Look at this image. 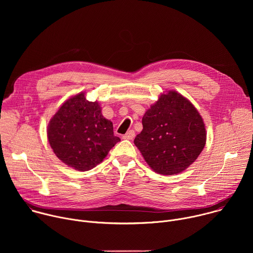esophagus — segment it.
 Masks as SVG:
<instances>
[{"instance_id": "1", "label": "esophagus", "mask_w": 253, "mask_h": 253, "mask_svg": "<svg viewBox=\"0 0 253 253\" xmlns=\"http://www.w3.org/2000/svg\"><path fill=\"white\" fill-rule=\"evenodd\" d=\"M135 136V132L134 130H129L125 135H123V139H126V140H132Z\"/></svg>"}]
</instances>
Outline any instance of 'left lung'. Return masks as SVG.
<instances>
[{
    "label": "left lung",
    "mask_w": 253,
    "mask_h": 253,
    "mask_svg": "<svg viewBox=\"0 0 253 253\" xmlns=\"http://www.w3.org/2000/svg\"><path fill=\"white\" fill-rule=\"evenodd\" d=\"M142 125L134 144L158 174L184 171L205 146L202 117L188 99L174 90L162 94L151 105L142 118Z\"/></svg>",
    "instance_id": "1"
}]
</instances>
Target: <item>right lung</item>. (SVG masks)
<instances>
[{"label":"right lung","instance_id":"1","mask_svg":"<svg viewBox=\"0 0 253 253\" xmlns=\"http://www.w3.org/2000/svg\"><path fill=\"white\" fill-rule=\"evenodd\" d=\"M47 136L56 156L79 171L97 166L120 141L99 103L88 101L84 92L63 103L50 120Z\"/></svg>","mask_w":253,"mask_h":253}]
</instances>
